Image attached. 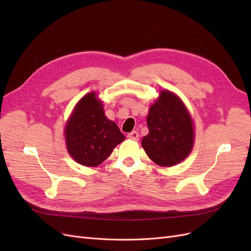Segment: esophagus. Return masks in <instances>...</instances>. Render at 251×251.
I'll return each instance as SVG.
<instances>
[{
	"label": "esophagus",
	"instance_id": "1",
	"mask_svg": "<svg viewBox=\"0 0 251 251\" xmlns=\"http://www.w3.org/2000/svg\"><path fill=\"white\" fill-rule=\"evenodd\" d=\"M127 138L133 139V140H138L139 139V133L136 132V131H133L132 133H128Z\"/></svg>",
	"mask_w": 251,
	"mask_h": 251
}]
</instances>
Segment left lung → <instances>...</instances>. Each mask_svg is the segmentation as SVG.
<instances>
[{"mask_svg":"<svg viewBox=\"0 0 251 251\" xmlns=\"http://www.w3.org/2000/svg\"><path fill=\"white\" fill-rule=\"evenodd\" d=\"M149 134L141 144L147 155L161 166L177 164L191 153L194 130L191 116L179 98L170 91L160 92L147 118Z\"/></svg>","mask_w":251,"mask_h":251,"instance_id":"1","label":"left lung"}]
</instances>
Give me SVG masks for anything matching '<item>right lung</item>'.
<instances>
[{
  "instance_id": "1",
  "label": "right lung",
  "mask_w": 251,
  "mask_h": 251,
  "mask_svg": "<svg viewBox=\"0 0 251 251\" xmlns=\"http://www.w3.org/2000/svg\"><path fill=\"white\" fill-rule=\"evenodd\" d=\"M95 96L92 92L81 98L65 128L68 151L86 166L103 162L125 140L116 124L104 116L102 103Z\"/></svg>"
}]
</instances>
